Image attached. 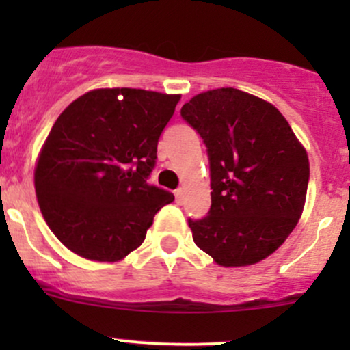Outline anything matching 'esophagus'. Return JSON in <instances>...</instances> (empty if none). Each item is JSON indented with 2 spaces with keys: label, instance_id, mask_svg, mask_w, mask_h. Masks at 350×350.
<instances>
[{
  "label": "esophagus",
  "instance_id": "esophagus-1",
  "mask_svg": "<svg viewBox=\"0 0 350 350\" xmlns=\"http://www.w3.org/2000/svg\"><path fill=\"white\" fill-rule=\"evenodd\" d=\"M174 196H176V201H178V203H183V198H185V189L178 188L174 191Z\"/></svg>",
  "mask_w": 350,
  "mask_h": 350
}]
</instances>
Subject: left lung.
I'll return each mask as SVG.
<instances>
[{
  "label": "left lung",
  "instance_id": "obj_1",
  "mask_svg": "<svg viewBox=\"0 0 350 350\" xmlns=\"http://www.w3.org/2000/svg\"><path fill=\"white\" fill-rule=\"evenodd\" d=\"M181 116L206 146L211 206L188 225L193 241L225 267L250 266L283 243L301 217L310 164L280 113L235 88L196 94Z\"/></svg>",
  "mask_w": 350,
  "mask_h": 350
}]
</instances>
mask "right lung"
<instances>
[{
	"mask_svg": "<svg viewBox=\"0 0 350 350\" xmlns=\"http://www.w3.org/2000/svg\"><path fill=\"white\" fill-rule=\"evenodd\" d=\"M179 94L113 88L83 94L55 120L35 167L45 221L69 250L115 262L144 242L174 195L149 185Z\"/></svg>",
	"mask_w": 350,
	"mask_h": 350,
	"instance_id": "add662e5",
	"label": "right lung"
}]
</instances>
